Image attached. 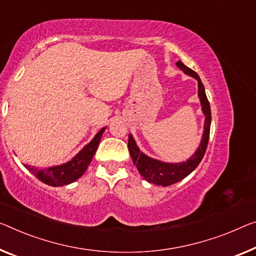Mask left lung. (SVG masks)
<instances>
[{"label":"left lung","instance_id":"1","mask_svg":"<svg viewBox=\"0 0 256 256\" xmlns=\"http://www.w3.org/2000/svg\"><path fill=\"white\" fill-rule=\"evenodd\" d=\"M176 65L180 70H183L188 76L194 78L198 81V97L200 100V104H202V111L205 114L202 137L194 154H192L186 161H182V162H164V161L158 159H153L142 152L140 148L137 146L132 134H129L128 138V150L132 156L134 164L137 167V170L148 183L161 186H172V184L178 183L183 178H186L188 175H190L198 167L200 161L205 156L208 140H210L212 114L210 102H208L205 92V87H204L202 80H200L199 76L194 70L188 68L180 60L176 62Z\"/></svg>","mask_w":256,"mask_h":256}]
</instances>
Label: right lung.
Here are the masks:
<instances>
[{"mask_svg": "<svg viewBox=\"0 0 256 256\" xmlns=\"http://www.w3.org/2000/svg\"><path fill=\"white\" fill-rule=\"evenodd\" d=\"M105 129L106 127L102 128L95 137L68 162L44 169L35 168L30 166V164H24V166L26 167V169H28L35 178H38L41 182L48 184L50 186H64L76 182L78 178H80L84 174L89 164L92 162Z\"/></svg>", "mask_w": 256, "mask_h": 256, "instance_id": "add662e5", "label": "right lung"}]
</instances>
